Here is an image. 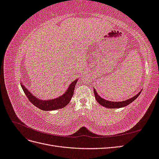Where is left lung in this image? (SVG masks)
Masks as SVG:
<instances>
[{"instance_id": "8db88e82", "label": "left lung", "mask_w": 159, "mask_h": 159, "mask_svg": "<svg viewBox=\"0 0 159 159\" xmlns=\"http://www.w3.org/2000/svg\"><path fill=\"white\" fill-rule=\"evenodd\" d=\"M141 93V91L137 95L134 96V97H133L132 98L129 99L128 100L123 101V102H109V101L105 100V99L101 98L100 96L97 93V92H96L95 89H94V95H95V98L96 100H97V102L100 105H102V106H104V107H107V108H120V107L127 106V105L132 103L133 101L135 100L138 98V96L140 95Z\"/></svg>"}]
</instances>
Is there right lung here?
<instances>
[{"instance_id": "add662e5", "label": "right lung", "mask_w": 159, "mask_h": 159, "mask_svg": "<svg viewBox=\"0 0 159 159\" xmlns=\"http://www.w3.org/2000/svg\"><path fill=\"white\" fill-rule=\"evenodd\" d=\"M77 81H78V80H75L74 82H72L70 85L69 88L63 95L60 96L58 98L46 101L37 99L36 97H34V96L30 93V91L25 87V85H22V84H21V86L28 100H29L34 106L42 110L51 111L64 107L66 105H68L69 103L70 99H71L72 96L74 95V89L75 87V84H77Z\"/></svg>"}]
</instances>
